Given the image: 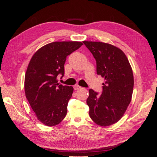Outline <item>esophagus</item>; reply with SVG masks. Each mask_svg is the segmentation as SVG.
<instances>
[{
  "label": "esophagus",
  "mask_w": 157,
  "mask_h": 157,
  "mask_svg": "<svg viewBox=\"0 0 157 157\" xmlns=\"http://www.w3.org/2000/svg\"><path fill=\"white\" fill-rule=\"evenodd\" d=\"M74 90H79V89H80L81 88V87H80V86H78V85H75L74 86Z\"/></svg>",
  "instance_id": "esophagus-1"
}]
</instances>
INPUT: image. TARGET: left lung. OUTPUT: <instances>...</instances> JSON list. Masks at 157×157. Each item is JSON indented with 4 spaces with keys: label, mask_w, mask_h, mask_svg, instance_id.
Returning a JSON list of instances; mask_svg holds the SVG:
<instances>
[{
    "label": "left lung",
    "mask_w": 157,
    "mask_h": 157,
    "mask_svg": "<svg viewBox=\"0 0 157 157\" xmlns=\"http://www.w3.org/2000/svg\"><path fill=\"white\" fill-rule=\"evenodd\" d=\"M96 61L97 74L105 79L101 94L89 90L86 100L92 120L101 126L115 124L131 101L134 77L128 58L117 47L101 42L83 41Z\"/></svg>",
    "instance_id": "1"
}]
</instances>
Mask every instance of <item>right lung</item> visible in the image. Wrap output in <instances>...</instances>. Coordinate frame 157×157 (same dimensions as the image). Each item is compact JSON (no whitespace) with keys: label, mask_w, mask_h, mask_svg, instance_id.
<instances>
[{"label":"right lung","mask_w":157,"mask_h":157,"mask_svg":"<svg viewBox=\"0 0 157 157\" xmlns=\"http://www.w3.org/2000/svg\"><path fill=\"white\" fill-rule=\"evenodd\" d=\"M80 42H54L33 56L25 76V96L38 120L53 126L65 117L73 88L58 83L64 76L67 56L78 49Z\"/></svg>","instance_id":"add662e5"}]
</instances>
